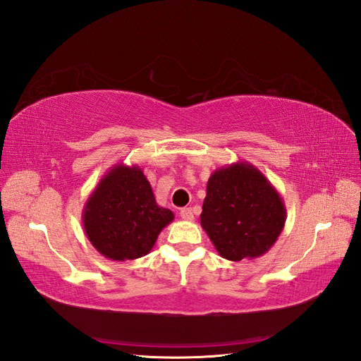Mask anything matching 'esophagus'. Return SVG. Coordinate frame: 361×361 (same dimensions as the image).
I'll return each mask as SVG.
<instances>
[{
  "label": "esophagus",
  "mask_w": 361,
  "mask_h": 361,
  "mask_svg": "<svg viewBox=\"0 0 361 361\" xmlns=\"http://www.w3.org/2000/svg\"><path fill=\"white\" fill-rule=\"evenodd\" d=\"M180 216L183 221H193V210L190 207H184L180 210Z\"/></svg>",
  "instance_id": "esophagus-1"
}]
</instances>
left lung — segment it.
<instances>
[{
	"label": "left lung",
	"mask_w": 361,
	"mask_h": 361,
	"mask_svg": "<svg viewBox=\"0 0 361 361\" xmlns=\"http://www.w3.org/2000/svg\"><path fill=\"white\" fill-rule=\"evenodd\" d=\"M200 218L221 257L251 260L269 251L281 234L286 205L260 169L239 160L210 175Z\"/></svg>",
	"instance_id": "1"
}]
</instances>
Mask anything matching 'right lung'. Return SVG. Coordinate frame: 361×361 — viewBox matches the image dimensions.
Wrapping results in <instances>:
<instances>
[{"mask_svg":"<svg viewBox=\"0 0 361 361\" xmlns=\"http://www.w3.org/2000/svg\"><path fill=\"white\" fill-rule=\"evenodd\" d=\"M83 228L94 248L113 262L135 260L156 245L173 213L157 204L143 171L118 163L85 204Z\"/></svg>","mask_w":361,"mask_h":361,"instance_id":"1","label":"right lung"}]
</instances>
